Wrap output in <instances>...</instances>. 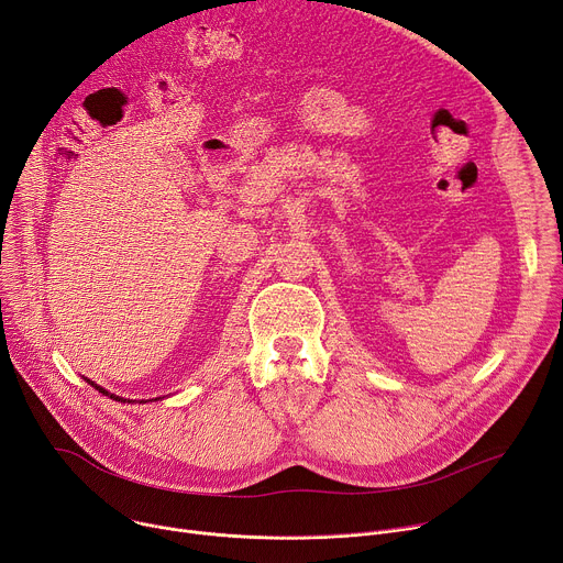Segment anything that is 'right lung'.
I'll return each instance as SVG.
<instances>
[{
    "label": "right lung",
    "instance_id": "right-lung-1",
    "mask_svg": "<svg viewBox=\"0 0 563 563\" xmlns=\"http://www.w3.org/2000/svg\"><path fill=\"white\" fill-rule=\"evenodd\" d=\"M84 380H88V378H84ZM88 385H92L99 394H103V396H108V398H112V400H118V402H133V400H126V398H122V396H115V394H110L108 389H103V387H99V385H95L92 380H88ZM165 398V396H163ZM158 400V398H156ZM140 402H144V400H140Z\"/></svg>",
    "mask_w": 563,
    "mask_h": 563
}]
</instances>
